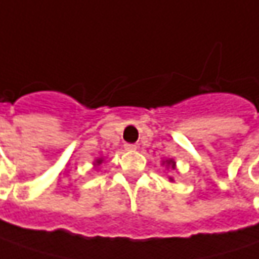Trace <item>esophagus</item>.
Instances as JSON below:
<instances>
[{
    "mask_svg": "<svg viewBox=\"0 0 259 259\" xmlns=\"http://www.w3.org/2000/svg\"><path fill=\"white\" fill-rule=\"evenodd\" d=\"M124 149H126V151H135V149H136V145H135V144H124Z\"/></svg>",
    "mask_w": 259,
    "mask_h": 259,
    "instance_id": "1",
    "label": "esophagus"
}]
</instances>
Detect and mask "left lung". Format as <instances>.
Returning <instances> with one entry per match:
<instances>
[{
	"label": "left lung",
	"instance_id": "left-lung-1",
	"mask_svg": "<svg viewBox=\"0 0 259 259\" xmlns=\"http://www.w3.org/2000/svg\"><path fill=\"white\" fill-rule=\"evenodd\" d=\"M170 162H173V161H168V164H170ZM173 164H175V162H173Z\"/></svg>",
	"mask_w": 259,
	"mask_h": 259
}]
</instances>
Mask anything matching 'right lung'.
Here are the masks:
<instances>
[{
  "label": "right lung",
  "instance_id": "1",
  "mask_svg": "<svg viewBox=\"0 0 259 259\" xmlns=\"http://www.w3.org/2000/svg\"><path fill=\"white\" fill-rule=\"evenodd\" d=\"M101 162H102V160H98V161H97V164H101Z\"/></svg>",
  "mask_w": 259,
  "mask_h": 259
}]
</instances>
